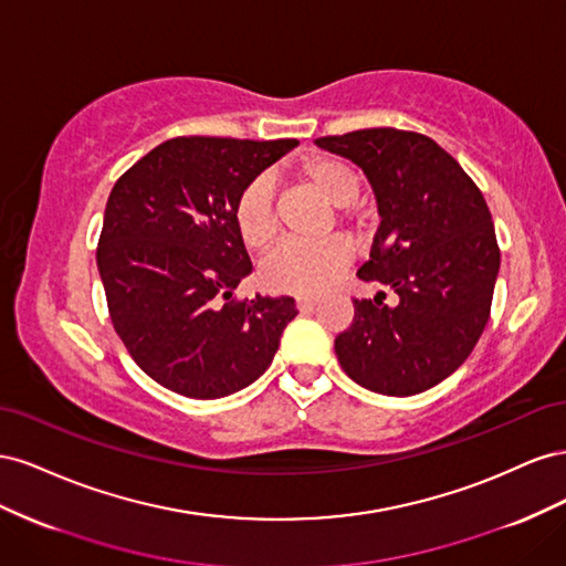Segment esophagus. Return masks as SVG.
I'll use <instances>...</instances> for the list:
<instances>
[{
    "instance_id": "1",
    "label": "esophagus",
    "mask_w": 566,
    "mask_h": 566,
    "mask_svg": "<svg viewBox=\"0 0 566 566\" xmlns=\"http://www.w3.org/2000/svg\"><path fill=\"white\" fill-rule=\"evenodd\" d=\"M295 304H297L300 312H312L314 306H316V300L314 297H297Z\"/></svg>"
}]
</instances>
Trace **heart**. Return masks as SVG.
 <instances>
[{"instance_id":"heart-1","label":"heart","mask_w":566,"mask_h":566,"mask_svg":"<svg viewBox=\"0 0 566 566\" xmlns=\"http://www.w3.org/2000/svg\"><path fill=\"white\" fill-rule=\"evenodd\" d=\"M295 177L325 202H331L333 208H339V221L356 227L358 231L366 229L368 214L354 202L361 193V179L347 163L316 156L304 160L297 167ZM233 224L245 248L262 252L271 245L279 224L266 181H252L248 188H243L233 205ZM349 264L352 248L342 238H331V241L318 245L283 243L264 260L260 279L271 293L316 295L331 287Z\"/></svg>"}]
</instances>
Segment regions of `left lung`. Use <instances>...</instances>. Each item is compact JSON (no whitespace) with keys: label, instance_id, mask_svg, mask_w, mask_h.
<instances>
[{"label":"left lung","instance_id":"1","mask_svg":"<svg viewBox=\"0 0 566 566\" xmlns=\"http://www.w3.org/2000/svg\"><path fill=\"white\" fill-rule=\"evenodd\" d=\"M316 144L364 169L382 217L358 279L385 293L354 300L335 337L354 382L389 397L439 385L482 337L501 269L489 205L479 186L430 136L394 127L321 136Z\"/></svg>","mask_w":566,"mask_h":566}]
</instances>
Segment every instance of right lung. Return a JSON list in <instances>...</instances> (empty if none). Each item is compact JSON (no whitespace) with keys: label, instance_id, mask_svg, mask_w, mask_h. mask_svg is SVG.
I'll list each match as a JSON object with an SVG mask.
<instances>
[{"label":"right lung","instance_id":"obj_1","mask_svg":"<svg viewBox=\"0 0 566 566\" xmlns=\"http://www.w3.org/2000/svg\"><path fill=\"white\" fill-rule=\"evenodd\" d=\"M297 139L177 136L119 177L96 264L113 328L148 378L191 399H219L269 368L293 297L238 300L252 262L233 205Z\"/></svg>","mask_w":566,"mask_h":566}]
</instances>
